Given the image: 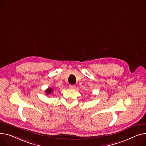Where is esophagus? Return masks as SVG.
Returning a JSON list of instances; mask_svg holds the SVG:
<instances>
[{"mask_svg": "<svg viewBox=\"0 0 146 146\" xmlns=\"http://www.w3.org/2000/svg\"><path fill=\"white\" fill-rule=\"evenodd\" d=\"M76 88V86L75 85H70L69 86V89H74Z\"/></svg>", "mask_w": 146, "mask_h": 146, "instance_id": "obj_1", "label": "esophagus"}]
</instances>
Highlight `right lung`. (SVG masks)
<instances>
[{
    "instance_id": "right-lung-1",
    "label": "right lung",
    "mask_w": 146,
    "mask_h": 146,
    "mask_svg": "<svg viewBox=\"0 0 146 146\" xmlns=\"http://www.w3.org/2000/svg\"><path fill=\"white\" fill-rule=\"evenodd\" d=\"M53 89L52 88H50V87H49V88H48L46 90V93L47 94H50L51 93L53 92Z\"/></svg>"
}]
</instances>
